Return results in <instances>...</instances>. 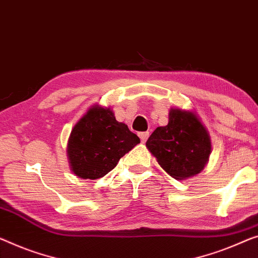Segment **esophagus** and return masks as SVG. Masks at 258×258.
I'll list each match as a JSON object with an SVG mask.
<instances>
[{
  "mask_svg": "<svg viewBox=\"0 0 258 258\" xmlns=\"http://www.w3.org/2000/svg\"><path fill=\"white\" fill-rule=\"evenodd\" d=\"M139 137H140L141 142H142V144H144V142H146V141H147V139H148L149 132H140L139 133Z\"/></svg>",
  "mask_w": 258,
  "mask_h": 258,
  "instance_id": "esophagus-1",
  "label": "esophagus"
}]
</instances>
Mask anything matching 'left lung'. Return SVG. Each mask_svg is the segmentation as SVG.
I'll list each match as a JSON object with an SVG mask.
<instances>
[{"instance_id": "1", "label": "left lung", "mask_w": 258, "mask_h": 258, "mask_svg": "<svg viewBox=\"0 0 258 258\" xmlns=\"http://www.w3.org/2000/svg\"><path fill=\"white\" fill-rule=\"evenodd\" d=\"M146 146L171 177L183 180L201 172L211 154L206 128L195 113L171 109L167 126L157 127Z\"/></svg>"}]
</instances>
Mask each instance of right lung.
<instances>
[{
  "mask_svg": "<svg viewBox=\"0 0 258 258\" xmlns=\"http://www.w3.org/2000/svg\"><path fill=\"white\" fill-rule=\"evenodd\" d=\"M139 142V137L124 122L117 121L110 109L91 107L69 137L67 152L72 170L81 178H101Z\"/></svg>",
  "mask_w": 258,
  "mask_h": 258,
  "instance_id": "obj_1",
  "label": "right lung"
}]
</instances>
